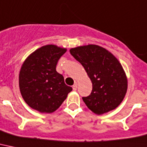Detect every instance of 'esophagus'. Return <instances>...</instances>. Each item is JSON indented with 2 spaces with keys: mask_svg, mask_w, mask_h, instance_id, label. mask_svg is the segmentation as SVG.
<instances>
[{
  "mask_svg": "<svg viewBox=\"0 0 147 147\" xmlns=\"http://www.w3.org/2000/svg\"><path fill=\"white\" fill-rule=\"evenodd\" d=\"M77 88H78V84L77 83H76V84L72 86V89H73V90H77Z\"/></svg>",
  "mask_w": 147,
  "mask_h": 147,
  "instance_id": "34e87169",
  "label": "esophagus"
}]
</instances>
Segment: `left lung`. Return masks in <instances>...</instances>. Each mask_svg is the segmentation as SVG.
<instances>
[{"label":"left lung","instance_id":"8db88e82","mask_svg":"<svg viewBox=\"0 0 147 147\" xmlns=\"http://www.w3.org/2000/svg\"><path fill=\"white\" fill-rule=\"evenodd\" d=\"M69 51L83 65L92 82L91 94L82 97L88 108L102 115L119 107L127 93V78L116 57L96 45L76 47Z\"/></svg>","mask_w":147,"mask_h":147}]
</instances>
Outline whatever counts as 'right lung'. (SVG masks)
Segmentation results:
<instances>
[{
    "instance_id": "right-lung-1",
    "label": "right lung",
    "mask_w": 147,
    "mask_h": 147,
    "mask_svg": "<svg viewBox=\"0 0 147 147\" xmlns=\"http://www.w3.org/2000/svg\"><path fill=\"white\" fill-rule=\"evenodd\" d=\"M66 51L55 45H45L32 52L22 63L19 75L20 93L33 109L53 113L72 90L56 70L57 62Z\"/></svg>"
}]
</instances>
